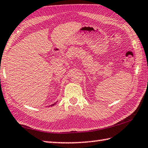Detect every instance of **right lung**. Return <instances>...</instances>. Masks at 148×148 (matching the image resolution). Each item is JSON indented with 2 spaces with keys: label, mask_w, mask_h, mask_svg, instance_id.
I'll use <instances>...</instances> for the list:
<instances>
[{
  "label": "right lung",
  "mask_w": 148,
  "mask_h": 148,
  "mask_svg": "<svg viewBox=\"0 0 148 148\" xmlns=\"http://www.w3.org/2000/svg\"><path fill=\"white\" fill-rule=\"evenodd\" d=\"M55 104H56V103H53V104H52V105H51V106H54Z\"/></svg>",
  "instance_id": "add662e5"
}]
</instances>
